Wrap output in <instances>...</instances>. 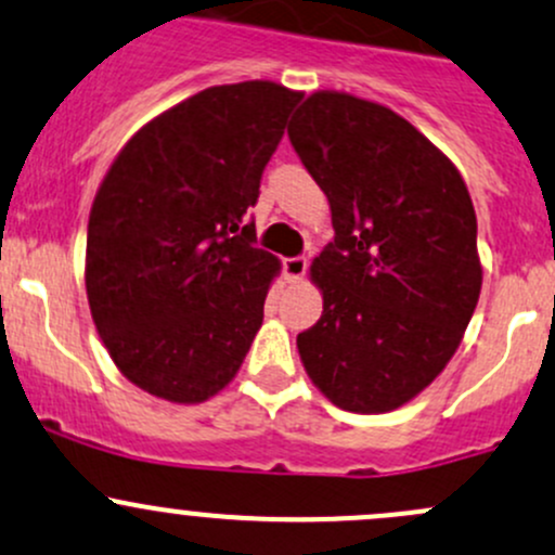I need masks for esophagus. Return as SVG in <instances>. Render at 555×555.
Wrapping results in <instances>:
<instances>
[{"mask_svg":"<svg viewBox=\"0 0 555 555\" xmlns=\"http://www.w3.org/2000/svg\"><path fill=\"white\" fill-rule=\"evenodd\" d=\"M284 266V276L289 279V282H297V279L306 276L308 271V260L302 258V255H295V258H287L282 262Z\"/></svg>","mask_w":555,"mask_h":555,"instance_id":"34e87169","label":"esophagus"}]
</instances>
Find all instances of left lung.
<instances>
[{"instance_id":"left-lung-1","label":"left lung","mask_w":555,"mask_h":555,"mask_svg":"<svg viewBox=\"0 0 555 555\" xmlns=\"http://www.w3.org/2000/svg\"><path fill=\"white\" fill-rule=\"evenodd\" d=\"M287 132L335 229L311 266L322 319L297 351L340 410H396L444 370L474 317V202L452 162L377 103L313 92Z\"/></svg>"}]
</instances>
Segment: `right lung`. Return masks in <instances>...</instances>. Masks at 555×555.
<instances>
[{"label": "right lung", "instance_id": "right-lung-1", "mask_svg": "<svg viewBox=\"0 0 555 555\" xmlns=\"http://www.w3.org/2000/svg\"><path fill=\"white\" fill-rule=\"evenodd\" d=\"M300 98L273 81L209 87L111 165L87 225V297L138 388L194 404L242 366L279 271L247 209Z\"/></svg>", "mask_w": 555, "mask_h": 555}]
</instances>
